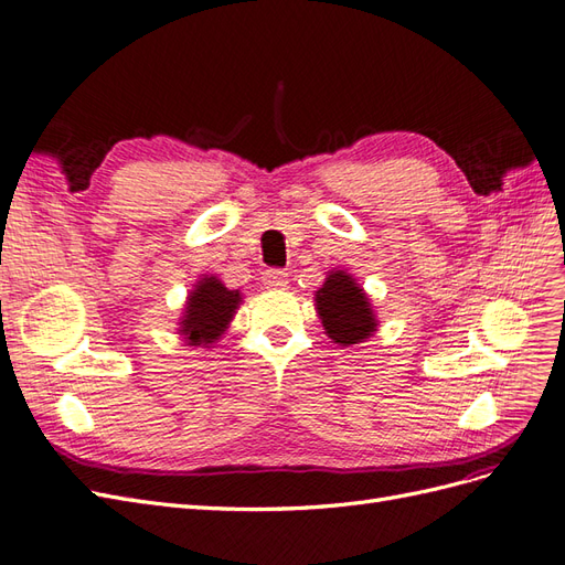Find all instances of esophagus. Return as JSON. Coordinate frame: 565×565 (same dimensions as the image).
I'll return each instance as SVG.
<instances>
[{
  "instance_id": "obj_1",
  "label": "esophagus",
  "mask_w": 565,
  "mask_h": 565,
  "mask_svg": "<svg viewBox=\"0 0 565 565\" xmlns=\"http://www.w3.org/2000/svg\"><path fill=\"white\" fill-rule=\"evenodd\" d=\"M287 282H289V276L280 268H270V270L264 273V285L268 289H285Z\"/></svg>"
}]
</instances>
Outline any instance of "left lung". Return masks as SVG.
Instances as JSON below:
<instances>
[{"mask_svg":"<svg viewBox=\"0 0 565 565\" xmlns=\"http://www.w3.org/2000/svg\"><path fill=\"white\" fill-rule=\"evenodd\" d=\"M316 309L324 332L341 347L365 341L377 328L365 292L344 270L330 273L316 292Z\"/></svg>","mask_w":565,"mask_h":565,"instance_id":"1","label":"left lung"}]
</instances>
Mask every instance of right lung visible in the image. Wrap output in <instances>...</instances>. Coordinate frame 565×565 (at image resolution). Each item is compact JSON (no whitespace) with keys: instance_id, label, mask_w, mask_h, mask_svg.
Masks as SVG:
<instances>
[{"instance_id":"1","label":"right lung","mask_w":565,"mask_h":565,"mask_svg":"<svg viewBox=\"0 0 565 565\" xmlns=\"http://www.w3.org/2000/svg\"><path fill=\"white\" fill-rule=\"evenodd\" d=\"M237 303H241L237 289L224 287L216 278H202L188 299L179 332L191 347L212 344L226 332Z\"/></svg>"}]
</instances>
